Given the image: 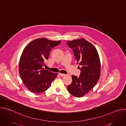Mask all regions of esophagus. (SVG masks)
<instances>
[{
    "label": "esophagus",
    "mask_w": 126,
    "mask_h": 126,
    "mask_svg": "<svg viewBox=\"0 0 126 126\" xmlns=\"http://www.w3.org/2000/svg\"><path fill=\"white\" fill-rule=\"evenodd\" d=\"M59 75L60 76H61V77H63V76H65V74H62V73H59Z\"/></svg>",
    "instance_id": "esophagus-1"
}]
</instances>
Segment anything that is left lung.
Instances as JSON below:
<instances>
[{"label": "left lung", "instance_id": "8db88e82", "mask_svg": "<svg viewBox=\"0 0 126 126\" xmlns=\"http://www.w3.org/2000/svg\"><path fill=\"white\" fill-rule=\"evenodd\" d=\"M67 45L73 50L81 72L79 77L72 76V82L67 90L73 96L81 97L93 88L100 78L99 56L94 46L84 38L68 41Z\"/></svg>", "mask_w": 126, "mask_h": 126}]
</instances>
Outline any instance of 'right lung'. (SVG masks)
<instances>
[{
  "mask_svg": "<svg viewBox=\"0 0 126 126\" xmlns=\"http://www.w3.org/2000/svg\"><path fill=\"white\" fill-rule=\"evenodd\" d=\"M60 43L61 41L41 38L33 40L24 48L19 63V74L25 86L32 93L45 91L57 77V73H52L43 67L51 50Z\"/></svg>",
  "mask_w": 126,
  "mask_h": 126,
  "instance_id": "obj_1",
  "label": "right lung"
}]
</instances>
